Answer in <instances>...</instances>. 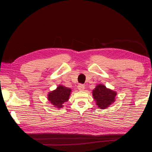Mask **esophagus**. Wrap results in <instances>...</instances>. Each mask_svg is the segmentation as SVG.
I'll return each instance as SVG.
<instances>
[{
	"instance_id": "34e87169",
	"label": "esophagus",
	"mask_w": 152,
	"mask_h": 152,
	"mask_svg": "<svg viewBox=\"0 0 152 152\" xmlns=\"http://www.w3.org/2000/svg\"><path fill=\"white\" fill-rule=\"evenodd\" d=\"M85 89V87L84 85L82 84H79V86H78V89H79V91H83Z\"/></svg>"
}]
</instances>
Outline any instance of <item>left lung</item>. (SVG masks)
<instances>
[{
    "instance_id": "obj_1",
    "label": "left lung",
    "mask_w": 152,
    "mask_h": 152,
    "mask_svg": "<svg viewBox=\"0 0 152 152\" xmlns=\"http://www.w3.org/2000/svg\"><path fill=\"white\" fill-rule=\"evenodd\" d=\"M93 96L96 105L102 109H106L115 101L117 92L107 88L103 84H98L93 91Z\"/></svg>"
}]
</instances>
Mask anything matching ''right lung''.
Listing matches in <instances>:
<instances>
[{
	"instance_id": "right-lung-1",
	"label": "right lung",
	"mask_w": 152,
	"mask_h": 152,
	"mask_svg": "<svg viewBox=\"0 0 152 152\" xmlns=\"http://www.w3.org/2000/svg\"><path fill=\"white\" fill-rule=\"evenodd\" d=\"M72 93L70 88L59 85L57 88L49 92L48 94V99L55 108L59 109L63 107V104L68 102Z\"/></svg>"
}]
</instances>
